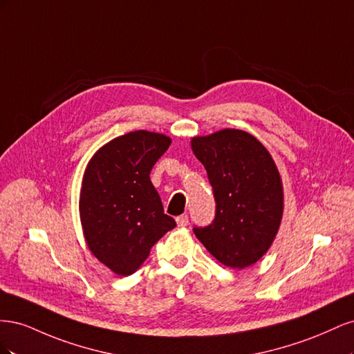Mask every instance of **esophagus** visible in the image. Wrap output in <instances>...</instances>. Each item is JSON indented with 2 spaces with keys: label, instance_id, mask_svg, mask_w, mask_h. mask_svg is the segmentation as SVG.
<instances>
[{
  "label": "esophagus",
  "instance_id": "34e87169",
  "mask_svg": "<svg viewBox=\"0 0 354 354\" xmlns=\"http://www.w3.org/2000/svg\"><path fill=\"white\" fill-rule=\"evenodd\" d=\"M176 221H177V224H178L180 227H185V226H187V224H189V216H187V214H181V216H178L176 218Z\"/></svg>",
  "mask_w": 354,
  "mask_h": 354
}]
</instances>
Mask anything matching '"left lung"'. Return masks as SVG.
Wrapping results in <instances>:
<instances>
[{"mask_svg": "<svg viewBox=\"0 0 354 354\" xmlns=\"http://www.w3.org/2000/svg\"><path fill=\"white\" fill-rule=\"evenodd\" d=\"M190 145L216 199V217L194 227L196 238L224 266H252L270 248L282 220L283 187L273 158L254 136L233 128L194 137Z\"/></svg>", "mask_w": 354, "mask_h": 354, "instance_id": "8db88e82", "label": "left lung"}]
</instances>
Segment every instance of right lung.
I'll use <instances>...</instances> for the list:
<instances>
[{
    "instance_id": "right-lung-1",
    "label": "right lung",
    "mask_w": 354,
    "mask_h": 354,
    "mask_svg": "<svg viewBox=\"0 0 354 354\" xmlns=\"http://www.w3.org/2000/svg\"><path fill=\"white\" fill-rule=\"evenodd\" d=\"M171 138L145 130L113 138L85 168L80 216L85 241L95 259L121 276H130L152 246L176 227L151 181L156 160Z\"/></svg>"
}]
</instances>
